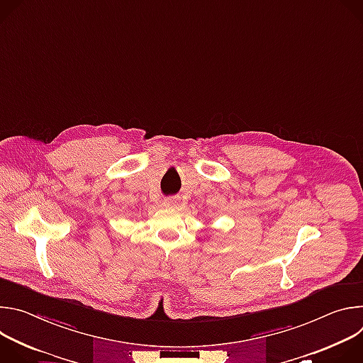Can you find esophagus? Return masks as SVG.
Segmentation results:
<instances>
[{
	"label": "esophagus",
	"mask_w": 363,
	"mask_h": 363,
	"mask_svg": "<svg viewBox=\"0 0 363 363\" xmlns=\"http://www.w3.org/2000/svg\"><path fill=\"white\" fill-rule=\"evenodd\" d=\"M179 202V198L177 196H169V198H165L164 199V205L168 206V208H174V206H177Z\"/></svg>",
	"instance_id": "34e87169"
}]
</instances>
